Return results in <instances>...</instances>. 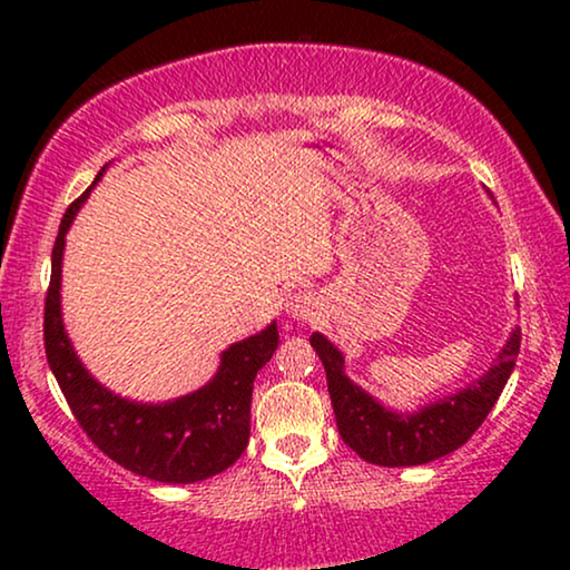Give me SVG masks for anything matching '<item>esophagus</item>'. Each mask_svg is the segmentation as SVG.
I'll return each mask as SVG.
<instances>
[{"label":"esophagus","mask_w":570,"mask_h":570,"mask_svg":"<svg viewBox=\"0 0 570 570\" xmlns=\"http://www.w3.org/2000/svg\"><path fill=\"white\" fill-rule=\"evenodd\" d=\"M316 308H318V303L314 298V293H308V291L293 293L291 298H287V303H285L287 316H291L293 322H308V318H314Z\"/></svg>","instance_id":"34e87169"}]
</instances>
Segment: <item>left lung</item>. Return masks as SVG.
I'll use <instances>...</instances> for the list:
<instances>
[{
  "instance_id": "left-lung-1",
  "label": "left lung",
  "mask_w": 570,
  "mask_h": 570,
  "mask_svg": "<svg viewBox=\"0 0 570 570\" xmlns=\"http://www.w3.org/2000/svg\"><path fill=\"white\" fill-rule=\"evenodd\" d=\"M519 345L521 330L513 326L495 363L478 381L415 412H396L347 379L345 355L340 347H334L322 332L311 334V347L324 363L342 441L365 462L379 466L428 464L470 441L495 407L517 365Z\"/></svg>"
}]
</instances>
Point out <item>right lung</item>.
Masks as SVG:
<instances>
[{
	"label": "right lung",
	"instance_id": "1",
	"mask_svg": "<svg viewBox=\"0 0 570 570\" xmlns=\"http://www.w3.org/2000/svg\"><path fill=\"white\" fill-rule=\"evenodd\" d=\"M104 170L92 186L100 181ZM90 189L75 199L61 217L51 252V285L43 311L46 361L82 431L124 470L170 485L215 478L236 464L246 451L252 431L254 379L256 371L275 355L277 324L272 322L259 334L223 350L215 376L197 392L178 400L150 404L108 392L77 357L61 318L65 236Z\"/></svg>",
	"mask_w": 570,
	"mask_h": 570
}]
</instances>
